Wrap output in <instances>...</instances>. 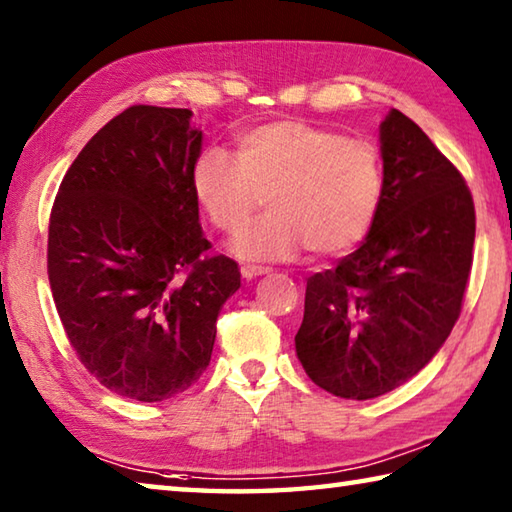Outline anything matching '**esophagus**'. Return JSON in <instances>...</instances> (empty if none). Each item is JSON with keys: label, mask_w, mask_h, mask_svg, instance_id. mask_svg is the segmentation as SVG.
Wrapping results in <instances>:
<instances>
[{"label": "esophagus", "mask_w": 512, "mask_h": 512, "mask_svg": "<svg viewBox=\"0 0 512 512\" xmlns=\"http://www.w3.org/2000/svg\"><path fill=\"white\" fill-rule=\"evenodd\" d=\"M240 274L245 281H251V279H258V276L270 274V270H267V267H256V265H242Z\"/></svg>", "instance_id": "34e87169"}]
</instances>
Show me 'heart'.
<instances>
[{
  "label": "heart",
  "mask_w": 512,
  "mask_h": 512,
  "mask_svg": "<svg viewBox=\"0 0 512 512\" xmlns=\"http://www.w3.org/2000/svg\"><path fill=\"white\" fill-rule=\"evenodd\" d=\"M200 209L224 233L270 213L233 240L242 261H288L310 249L335 258L353 251L378 218L384 175L378 150L360 139L299 119L238 132L236 159L206 150L191 170Z\"/></svg>",
  "instance_id": "obj_1"
}]
</instances>
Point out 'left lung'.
Listing matches in <instances>:
<instances>
[{"label": "left lung", "mask_w": 512, "mask_h": 512, "mask_svg": "<svg viewBox=\"0 0 512 512\" xmlns=\"http://www.w3.org/2000/svg\"><path fill=\"white\" fill-rule=\"evenodd\" d=\"M384 195L360 249L308 279L294 346L333 396L371 400L414 378L459 319L474 204L463 177L398 110L380 123Z\"/></svg>", "instance_id": "8db88e82"}]
</instances>
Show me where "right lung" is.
<instances>
[{
	"label": "right lung",
	"mask_w": 512,
	"mask_h": 512,
	"mask_svg": "<svg viewBox=\"0 0 512 512\" xmlns=\"http://www.w3.org/2000/svg\"><path fill=\"white\" fill-rule=\"evenodd\" d=\"M182 107L134 105L67 170L49 222V283L78 360L116 396L161 402L211 362L240 270L209 249L191 170L202 130Z\"/></svg>",
	"instance_id": "obj_1"
}]
</instances>
